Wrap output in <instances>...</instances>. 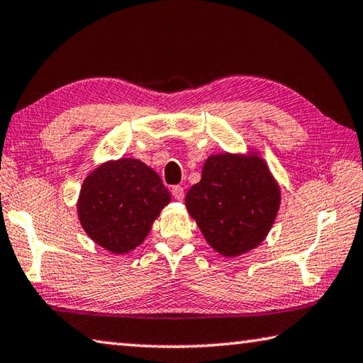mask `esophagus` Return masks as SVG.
Listing matches in <instances>:
<instances>
[{
  "label": "esophagus",
  "instance_id": "1",
  "mask_svg": "<svg viewBox=\"0 0 363 363\" xmlns=\"http://www.w3.org/2000/svg\"><path fill=\"white\" fill-rule=\"evenodd\" d=\"M172 192V197H174L176 200H182L184 199V189L181 186H174L171 189Z\"/></svg>",
  "mask_w": 363,
  "mask_h": 363
}]
</instances>
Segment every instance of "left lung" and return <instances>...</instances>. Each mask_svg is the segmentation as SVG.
Masks as SVG:
<instances>
[{
    "label": "left lung",
    "instance_id": "1",
    "mask_svg": "<svg viewBox=\"0 0 363 363\" xmlns=\"http://www.w3.org/2000/svg\"><path fill=\"white\" fill-rule=\"evenodd\" d=\"M279 205V184L257 152L210 155L202 179L186 195L187 211L223 257H239L260 245Z\"/></svg>",
    "mask_w": 363,
    "mask_h": 363
}]
</instances>
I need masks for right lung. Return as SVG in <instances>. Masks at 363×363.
I'll return each mask as SVG.
<instances>
[{"label":"right lung","instance_id":"obj_1","mask_svg":"<svg viewBox=\"0 0 363 363\" xmlns=\"http://www.w3.org/2000/svg\"><path fill=\"white\" fill-rule=\"evenodd\" d=\"M169 202V191L150 166L135 158H119L105 161L85 177L77 215L95 244L123 255L145 240Z\"/></svg>","mask_w":363,"mask_h":363}]
</instances>
